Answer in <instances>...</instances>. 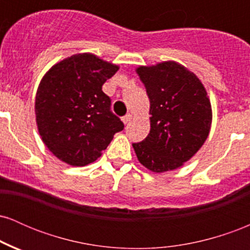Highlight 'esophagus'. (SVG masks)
Returning <instances> with one entry per match:
<instances>
[{
	"mask_svg": "<svg viewBox=\"0 0 250 250\" xmlns=\"http://www.w3.org/2000/svg\"><path fill=\"white\" fill-rule=\"evenodd\" d=\"M131 119H133V115H131V114H127V115L122 117V122L125 123V125H128V123L131 121Z\"/></svg>",
	"mask_w": 250,
	"mask_h": 250,
	"instance_id": "obj_1",
	"label": "esophagus"
}]
</instances>
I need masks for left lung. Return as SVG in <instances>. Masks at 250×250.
I'll use <instances>...</instances> for the list:
<instances>
[{"instance_id": "obj_1", "label": "left lung", "mask_w": 250, "mask_h": 250, "mask_svg": "<svg viewBox=\"0 0 250 250\" xmlns=\"http://www.w3.org/2000/svg\"><path fill=\"white\" fill-rule=\"evenodd\" d=\"M150 102V131L133 143L137 160L153 173L182 167L207 140L213 120L205 85L175 61L136 68Z\"/></svg>"}]
</instances>
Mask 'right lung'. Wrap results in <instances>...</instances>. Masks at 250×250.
<instances>
[{"label": "right lung", "instance_id": "obj_1", "mask_svg": "<svg viewBox=\"0 0 250 250\" xmlns=\"http://www.w3.org/2000/svg\"><path fill=\"white\" fill-rule=\"evenodd\" d=\"M119 68L82 53L57 62L42 77L35 97L37 129L45 147L62 162L83 167L96 161L125 127L102 91Z\"/></svg>", "mask_w": 250, "mask_h": 250}]
</instances>
